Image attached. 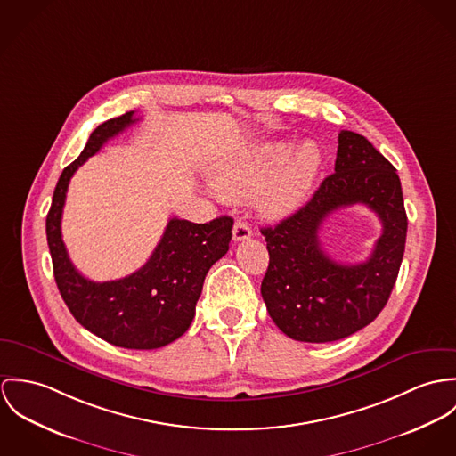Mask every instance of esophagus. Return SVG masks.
Instances as JSON below:
<instances>
[{"label":"esophagus","instance_id":"esophagus-1","mask_svg":"<svg viewBox=\"0 0 456 456\" xmlns=\"http://www.w3.org/2000/svg\"><path fill=\"white\" fill-rule=\"evenodd\" d=\"M252 227L243 222V220H238L234 224V229H232V236H234V241H245V240H250L252 238Z\"/></svg>","mask_w":456,"mask_h":456}]
</instances>
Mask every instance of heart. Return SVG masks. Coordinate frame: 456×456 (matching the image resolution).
Returning a JSON list of instances; mask_svg holds the SVG:
<instances>
[{
	"instance_id": "obj_1",
	"label": "heart",
	"mask_w": 456,
	"mask_h": 456,
	"mask_svg": "<svg viewBox=\"0 0 456 456\" xmlns=\"http://www.w3.org/2000/svg\"><path fill=\"white\" fill-rule=\"evenodd\" d=\"M289 151L287 143L278 142L231 153L213 166L209 182L232 200L262 191L260 211L269 218H283L301 206L322 167V152L311 142Z\"/></svg>"
}]
</instances>
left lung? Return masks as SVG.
I'll return each mask as SVG.
<instances>
[{
    "label": "left lung",
    "instance_id": "left-lung-1",
    "mask_svg": "<svg viewBox=\"0 0 456 456\" xmlns=\"http://www.w3.org/2000/svg\"><path fill=\"white\" fill-rule=\"evenodd\" d=\"M336 167L313 198L274 227H264L269 265L262 299L278 329L303 343H330L369 325L388 303L404 256L407 216L397 169L354 131L338 138ZM365 203L384 232L358 265L334 261L317 231L336 208Z\"/></svg>",
    "mask_w": 456,
    "mask_h": 456
}]
</instances>
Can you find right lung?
I'll return each mask as SVG.
<instances>
[{"label":"right lung","mask_w":456,"mask_h":456,"mask_svg":"<svg viewBox=\"0 0 456 456\" xmlns=\"http://www.w3.org/2000/svg\"><path fill=\"white\" fill-rule=\"evenodd\" d=\"M136 120L134 111H127L102 122L89 136L84 152L62 169L47 215V241L57 289L75 320L110 345L155 350L191 327L206 273L229 250L234 220L218 216L208 224H194L169 218L147 264L120 280L98 283L75 269L61 236L69 180L110 138Z\"/></svg>","instance_id":"obj_1"}]
</instances>
